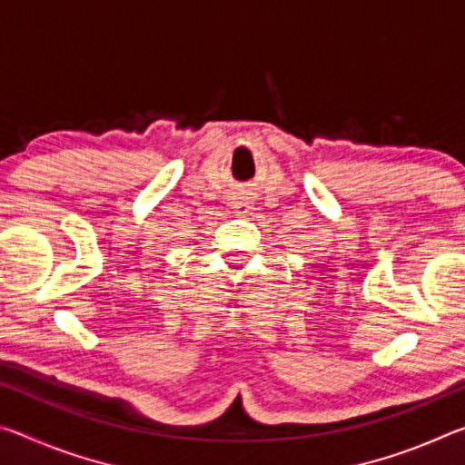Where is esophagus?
I'll return each instance as SVG.
<instances>
[{
  "mask_svg": "<svg viewBox=\"0 0 465 465\" xmlns=\"http://www.w3.org/2000/svg\"><path fill=\"white\" fill-rule=\"evenodd\" d=\"M233 209L238 211V213H248V204L242 203V201H235L233 203Z\"/></svg>",
  "mask_w": 465,
  "mask_h": 465,
  "instance_id": "34e87169",
  "label": "esophagus"
}]
</instances>
